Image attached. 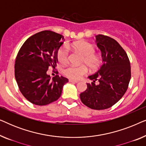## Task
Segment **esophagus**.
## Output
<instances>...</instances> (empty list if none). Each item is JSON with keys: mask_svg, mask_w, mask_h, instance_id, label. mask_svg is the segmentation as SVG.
<instances>
[{"mask_svg": "<svg viewBox=\"0 0 146 146\" xmlns=\"http://www.w3.org/2000/svg\"><path fill=\"white\" fill-rule=\"evenodd\" d=\"M69 82H72V83H78V80H72V79H70L69 80Z\"/></svg>", "mask_w": 146, "mask_h": 146, "instance_id": "esophagus-1", "label": "esophagus"}]
</instances>
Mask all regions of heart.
<instances>
[{
    "label": "heart",
    "mask_w": 146,
    "mask_h": 146,
    "mask_svg": "<svg viewBox=\"0 0 146 146\" xmlns=\"http://www.w3.org/2000/svg\"><path fill=\"white\" fill-rule=\"evenodd\" d=\"M71 47L80 52L84 56L82 63L85 64L91 70H96L99 68L101 64V58L98 55L95 54V48L90 43L86 41L76 42L71 44ZM58 60L62 64L66 63L68 60L69 52L66 46H63L58 50ZM88 72L86 66H70L64 70V74L70 78L78 80Z\"/></svg>",
    "instance_id": "1"
}]
</instances>
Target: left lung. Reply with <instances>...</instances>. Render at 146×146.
Masks as SVG:
<instances>
[{"label":"left lung","instance_id":"1","mask_svg":"<svg viewBox=\"0 0 146 146\" xmlns=\"http://www.w3.org/2000/svg\"><path fill=\"white\" fill-rule=\"evenodd\" d=\"M96 42L102 52L103 64L89 76L92 82L86 84L87 89L80 97L86 106L100 110L111 107L124 95L131 78V67L126 52L115 40L98 35Z\"/></svg>","mask_w":146,"mask_h":146}]
</instances>
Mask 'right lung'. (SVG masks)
I'll list each match as a JSON object with an SVG mask.
<instances>
[{
    "label": "right lung",
    "instance_id": "right-lung-1",
    "mask_svg": "<svg viewBox=\"0 0 146 146\" xmlns=\"http://www.w3.org/2000/svg\"><path fill=\"white\" fill-rule=\"evenodd\" d=\"M64 36L44 31L29 38L19 51L15 64V75L19 90L30 102L38 106L49 104L60 97L68 79L47 74L49 67L55 68L57 53Z\"/></svg>",
    "mask_w": 146,
    "mask_h": 146
}]
</instances>
